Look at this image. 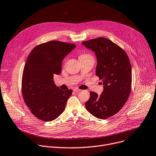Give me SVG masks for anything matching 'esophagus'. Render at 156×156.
<instances>
[{
    "mask_svg": "<svg viewBox=\"0 0 156 156\" xmlns=\"http://www.w3.org/2000/svg\"><path fill=\"white\" fill-rule=\"evenodd\" d=\"M82 90H80V89H78V88H75V89H74V92H80V91H81Z\"/></svg>",
    "mask_w": 156,
    "mask_h": 156,
    "instance_id": "34e87169",
    "label": "esophagus"
}]
</instances>
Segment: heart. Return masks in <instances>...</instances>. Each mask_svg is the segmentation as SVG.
<instances>
[{
  "mask_svg": "<svg viewBox=\"0 0 156 156\" xmlns=\"http://www.w3.org/2000/svg\"><path fill=\"white\" fill-rule=\"evenodd\" d=\"M92 57V56L89 54H82L80 55L79 57Z\"/></svg>",
  "mask_w": 156,
  "mask_h": 156,
  "instance_id": "heart-1",
  "label": "heart"
}]
</instances>
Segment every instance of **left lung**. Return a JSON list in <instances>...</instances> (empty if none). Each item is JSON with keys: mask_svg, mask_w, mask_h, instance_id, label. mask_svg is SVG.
I'll list each match as a JSON object with an SVG mask.
<instances>
[{"mask_svg": "<svg viewBox=\"0 0 156 156\" xmlns=\"http://www.w3.org/2000/svg\"><path fill=\"white\" fill-rule=\"evenodd\" d=\"M82 44L95 52L98 59L95 74L104 84L100 95L90 92L86 108L95 117L109 118L122 108L130 94L132 69L129 57L121 47L104 37L83 41Z\"/></svg>", "mask_w": 156, "mask_h": 156, "instance_id": "8db88e82", "label": "left lung"}]
</instances>
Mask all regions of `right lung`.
<instances>
[{"label": "right lung", "mask_w": 156, "mask_h": 156, "mask_svg": "<svg viewBox=\"0 0 156 156\" xmlns=\"http://www.w3.org/2000/svg\"><path fill=\"white\" fill-rule=\"evenodd\" d=\"M76 45L52 41L35 46L23 67L22 94L30 112L39 119L51 121L65 110L73 90L57 87L54 75L60 74L64 58Z\"/></svg>", "instance_id": "obj_1"}]
</instances>
